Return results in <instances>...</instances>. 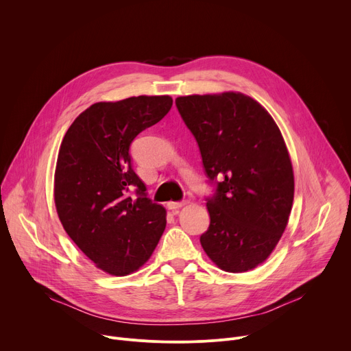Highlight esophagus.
I'll use <instances>...</instances> for the list:
<instances>
[{"instance_id":"esophagus-1","label":"esophagus","mask_w":351,"mask_h":351,"mask_svg":"<svg viewBox=\"0 0 351 351\" xmlns=\"http://www.w3.org/2000/svg\"><path fill=\"white\" fill-rule=\"evenodd\" d=\"M189 202H169L168 204H167V207L169 208V210H172V211H176V210H179V208H182L183 206H186Z\"/></svg>"}]
</instances>
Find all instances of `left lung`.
Masks as SVG:
<instances>
[{
    "label": "left lung",
    "instance_id": "left-lung-1",
    "mask_svg": "<svg viewBox=\"0 0 351 351\" xmlns=\"http://www.w3.org/2000/svg\"><path fill=\"white\" fill-rule=\"evenodd\" d=\"M194 136L215 193L207 197L210 226L199 236L207 256L226 272L264 263L286 229L294 176L279 128L241 93L175 99Z\"/></svg>",
    "mask_w": 351,
    "mask_h": 351
}]
</instances>
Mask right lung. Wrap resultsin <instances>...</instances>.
<instances>
[{
  "instance_id": "obj_1",
  "label": "right lung",
  "mask_w": 351,
  "mask_h": 351,
  "mask_svg": "<svg viewBox=\"0 0 351 351\" xmlns=\"http://www.w3.org/2000/svg\"><path fill=\"white\" fill-rule=\"evenodd\" d=\"M172 103L169 95H138L93 104L61 143L54 184L58 217L82 252L111 275L138 269L165 230L167 211L147 197L132 167L130 144Z\"/></svg>"
}]
</instances>
